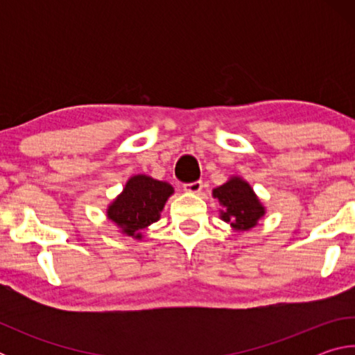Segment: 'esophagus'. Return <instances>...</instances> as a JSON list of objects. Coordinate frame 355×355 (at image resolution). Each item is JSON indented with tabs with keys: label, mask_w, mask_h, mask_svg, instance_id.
Segmentation results:
<instances>
[{
	"label": "esophagus",
	"mask_w": 355,
	"mask_h": 355,
	"mask_svg": "<svg viewBox=\"0 0 355 355\" xmlns=\"http://www.w3.org/2000/svg\"><path fill=\"white\" fill-rule=\"evenodd\" d=\"M202 188H203V183L200 182H194V183H186V184H183V189L186 191V192H189V194H199V192L202 191Z\"/></svg>",
	"instance_id": "34e87169"
}]
</instances>
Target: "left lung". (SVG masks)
Instances as JSON below:
<instances>
[{
  "label": "left lung",
  "instance_id": "left-lung-1",
  "mask_svg": "<svg viewBox=\"0 0 355 355\" xmlns=\"http://www.w3.org/2000/svg\"><path fill=\"white\" fill-rule=\"evenodd\" d=\"M213 199L220 205L219 218L238 233L249 232L266 214V207L248 180L232 175L224 184L213 189Z\"/></svg>",
  "mask_w": 355,
  "mask_h": 355
}]
</instances>
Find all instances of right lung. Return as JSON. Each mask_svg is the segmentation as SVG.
<instances>
[{
    "instance_id": "right-lung-1",
    "label": "right lung",
    "mask_w": 355,
    "mask_h": 355,
    "mask_svg": "<svg viewBox=\"0 0 355 355\" xmlns=\"http://www.w3.org/2000/svg\"><path fill=\"white\" fill-rule=\"evenodd\" d=\"M173 192L171 183L137 173L127 180L122 192L107 205L106 218L116 224L122 235L141 241L142 230L161 218Z\"/></svg>"
}]
</instances>
